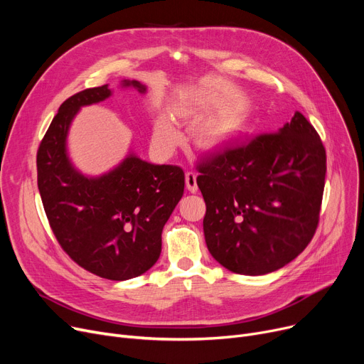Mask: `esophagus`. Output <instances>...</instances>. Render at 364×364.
<instances>
[{
	"instance_id": "1",
	"label": "esophagus",
	"mask_w": 364,
	"mask_h": 364,
	"mask_svg": "<svg viewBox=\"0 0 364 364\" xmlns=\"http://www.w3.org/2000/svg\"><path fill=\"white\" fill-rule=\"evenodd\" d=\"M186 187L190 193L198 192V183H196V174L193 171L186 172Z\"/></svg>"
}]
</instances>
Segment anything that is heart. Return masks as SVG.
Wrapping results in <instances>:
<instances>
[{
  "label": "heart",
  "instance_id": "obj_1",
  "mask_svg": "<svg viewBox=\"0 0 364 364\" xmlns=\"http://www.w3.org/2000/svg\"><path fill=\"white\" fill-rule=\"evenodd\" d=\"M223 137H224V131L217 129V131H211V132L205 134L203 141H205V144H215ZM155 139L159 144L172 147L180 141L181 137H180V132L174 128V125H172L168 119L161 118L155 125Z\"/></svg>",
  "mask_w": 364,
  "mask_h": 364
}]
</instances>
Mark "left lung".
Masks as SVG:
<instances>
[{
  "instance_id": "1",
  "label": "left lung",
  "mask_w": 364,
  "mask_h": 364,
  "mask_svg": "<svg viewBox=\"0 0 364 364\" xmlns=\"http://www.w3.org/2000/svg\"><path fill=\"white\" fill-rule=\"evenodd\" d=\"M208 251L227 270L259 276L296 258L320 218L326 150L301 112L276 132L198 162Z\"/></svg>"
}]
</instances>
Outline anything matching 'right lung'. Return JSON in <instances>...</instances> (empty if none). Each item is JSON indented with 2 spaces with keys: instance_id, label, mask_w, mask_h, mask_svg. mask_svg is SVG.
<instances>
[{
  "instance_id": "obj_1",
  "label": "right lung",
  "mask_w": 364,
  "mask_h": 364,
  "mask_svg": "<svg viewBox=\"0 0 364 364\" xmlns=\"http://www.w3.org/2000/svg\"><path fill=\"white\" fill-rule=\"evenodd\" d=\"M124 85L146 91L139 81ZM109 95L102 85L62 103L38 147V188L51 230L69 258L99 277L127 280L158 261L162 228L184 193V171L132 155L100 178L75 171L66 155L70 121L81 106Z\"/></svg>"
}]
</instances>
